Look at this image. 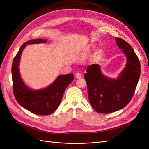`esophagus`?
I'll list each match as a JSON object with an SVG mask.
<instances>
[{
	"mask_svg": "<svg viewBox=\"0 0 149 149\" xmlns=\"http://www.w3.org/2000/svg\"><path fill=\"white\" fill-rule=\"evenodd\" d=\"M76 78L77 79H79L81 78V74L80 73H79V72H78V73H76Z\"/></svg>",
	"mask_w": 149,
	"mask_h": 149,
	"instance_id": "1",
	"label": "esophagus"
}]
</instances>
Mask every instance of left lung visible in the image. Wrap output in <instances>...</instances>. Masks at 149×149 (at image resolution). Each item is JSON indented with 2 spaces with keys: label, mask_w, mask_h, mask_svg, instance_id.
Returning <instances> with one entry per match:
<instances>
[{
  "label": "left lung",
  "mask_w": 149,
  "mask_h": 149,
  "mask_svg": "<svg viewBox=\"0 0 149 149\" xmlns=\"http://www.w3.org/2000/svg\"><path fill=\"white\" fill-rule=\"evenodd\" d=\"M116 44L127 56L126 66L117 79L105 77L97 64L89 65L84 74L88 98L99 113L109 114L127 106L132 98L141 75L139 58L130 45L116 37Z\"/></svg>",
  "instance_id": "left-lung-1"
}]
</instances>
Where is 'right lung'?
<instances>
[{
    "mask_svg": "<svg viewBox=\"0 0 149 149\" xmlns=\"http://www.w3.org/2000/svg\"><path fill=\"white\" fill-rule=\"evenodd\" d=\"M47 41L46 40L36 39L24 43L13 59L12 66L13 93L15 100L26 110L40 116L49 115L57 109L65 89L74 79V74L72 73L61 75L48 88L37 91L30 89L24 83L19 70L22 50L27 44L45 43Z\"/></svg>",
    "mask_w": 149,
    "mask_h": 149,
    "instance_id": "1",
    "label": "right lung"
}]
</instances>
